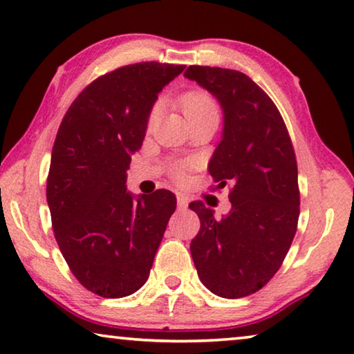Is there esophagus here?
Instances as JSON below:
<instances>
[{"instance_id":"obj_1","label":"esophagus","mask_w":354,"mask_h":354,"mask_svg":"<svg viewBox=\"0 0 354 354\" xmlns=\"http://www.w3.org/2000/svg\"><path fill=\"white\" fill-rule=\"evenodd\" d=\"M177 205L180 208H187L188 207V198L182 193L177 194Z\"/></svg>"}]
</instances>
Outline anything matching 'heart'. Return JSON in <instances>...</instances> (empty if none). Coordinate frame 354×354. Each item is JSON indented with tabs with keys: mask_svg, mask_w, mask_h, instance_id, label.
I'll return each mask as SVG.
<instances>
[{
	"mask_svg": "<svg viewBox=\"0 0 354 354\" xmlns=\"http://www.w3.org/2000/svg\"><path fill=\"white\" fill-rule=\"evenodd\" d=\"M180 103H182L183 113L187 114L189 122L191 120L208 118V115H216V118H219V106H218L216 100L205 91H199V89L189 91V92H187V94L182 95ZM158 111H160V106H158V103H156V105H153L149 113V122H153L156 115H158ZM189 166H191V163H188V161H180V163L174 165V167H172L174 177H176L178 182L185 180Z\"/></svg>",
	"mask_w": 354,
	"mask_h": 354,
	"instance_id": "heart-1",
	"label": "heart"
}]
</instances>
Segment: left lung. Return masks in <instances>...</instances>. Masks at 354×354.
I'll return each instance as SVG.
<instances>
[{
    "mask_svg": "<svg viewBox=\"0 0 354 354\" xmlns=\"http://www.w3.org/2000/svg\"><path fill=\"white\" fill-rule=\"evenodd\" d=\"M185 77L216 97L224 114L221 142L208 172L230 185V212L215 218L194 201L201 229L189 249L199 279L221 298H243L266 286L297 234V156L287 127L266 92L239 71L189 66Z\"/></svg>",
    "mask_w": 354,
    "mask_h": 354,
    "instance_id": "obj_1",
    "label": "left lung"
}]
</instances>
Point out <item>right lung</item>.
Returning a JSON list of instances; mask_svg holds the SVG:
<instances>
[{
  "instance_id": "add662e5",
  "label": "right lung",
  "mask_w": 354,
  "mask_h": 354,
  "mask_svg": "<svg viewBox=\"0 0 354 354\" xmlns=\"http://www.w3.org/2000/svg\"><path fill=\"white\" fill-rule=\"evenodd\" d=\"M185 66L138 62L92 81L67 109L55 139L46 202L55 239L83 287L124 298L146 283L176 196L127 191L131 155L142 146L149 113Z\"/></svg>"
}]
</instances>
